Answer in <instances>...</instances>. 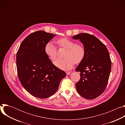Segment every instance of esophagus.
Segmentation results:
<instances>
[{"mask_svg": "<svg viewBox=\"0 0 125 125\" xmlns=\"http://www.w3.org/2000/svg\"><path fill=\"white\" fill-rule=\"evenodd\" d=\"M66 73L67 75H69L71 73V72H66Z\"/></svg>", "mask_w": 125, "mask_h": 125, "instance_id": "34e87169", "label": "esophagus"}]
</instances>
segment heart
Here are the masks:
<instances>
[{
  "label": "heart",
  "instance_id": "obj_1",
  "mask_svg": "<svg viewBox=\"0 0 125 125\" xmlns=\"http://www.w3.org/2000/svg\"><path fill=\"white\" fill-rule=\"evenodd\" d=\"M56 43L59 47L66 49L64 55L65 58L57 59L54 62V65L58 68L63 70H70L73 67L75 63L80 64L84 59L85 50L83 45L76 44L74 41L65 38L58 39ZM44 51L51 61L56 59V48L52 42H48L45 44Z\"/></svg>",
  "mask_w": 125,
  "mask_h": 125
}]
</instances>
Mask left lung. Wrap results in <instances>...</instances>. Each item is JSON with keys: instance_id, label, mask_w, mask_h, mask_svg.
Returning <instances> with one entry per match:
<instances>
[{"instance_id": "1", "label": "left lung", "mask_w": 125, "mask_h": 125, "mask_svg": "<svg viewBox=\"0 0 125 125\" xmlns=\"http://www.w3.org/2000/svg\"><path fill=\"white\" fill-rule=\"evenodd\" d=\"M72 39L80 40L85 50L84 59L76 69L81 76L76 84L77 91L85 99L95 98L104 92L107 85L111 68L109 52L94 35L81 33Z\"/></svg>"}]
</instances>
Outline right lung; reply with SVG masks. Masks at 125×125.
<instances>
[{"mask_svg":"<svg viewBox=\"0 0 125 125\" xmlns=\"http://www.w3.org/2000/svg\"><path fill=\"white\" fill-rule=\"evenodd\" d=\"M55 34L39 31L22 42L16 55L18 76L25 90L40 98H47L58 90L64 71L51 61L44 51L45 44Z\"/></svg>","mask_w":125,"mask_h":125,"instance_id":"add662e5","label":"right lung"}]
</instances>
